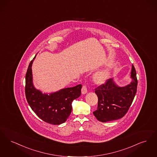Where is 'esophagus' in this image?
I'll list each match as a JSON object with an SVG mask.
<instances>
[{
  "instance_id": "34e87169",
  "label": "esophagus",
  "mask_w": 157,
  "mask_h": 157,
  "mask_svg": "<svg viewBox=\"0 0 157 157\" xmlns=\"http://www.w3.org/2000/svg\"><path fill=\"white\" fill-rule=\"evenodd\" d=\"M87 93V88L86 85H83L82 89V94H86Z\"/></svg>"
}]
</instances>
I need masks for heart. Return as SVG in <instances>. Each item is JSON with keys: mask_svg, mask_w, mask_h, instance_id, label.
Returning <instances> with one entry per match:
<instances>
[{"mask_svg": "<svg viewBox=\"0 0 157 157\" xmlns=\"http://www.w3.org/2000/svg\"><path fill=\"white\" fill-rule=\"evenodd\" d=\"M109 77V71L107 69H104L96 73L93 77V80L97 84H102L105 83Z\"/></svg>", "mask_w": 157, "mask_h": 157, "instance_id": "b5f03b06", "label": "heart"}]
</instances>
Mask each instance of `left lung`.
<instances>
[{"mask_svg":"<svg viewBox=\"0 0 157 157\" xmlns=\"http://www.w3.org/2000/svg\"><path fill=\"white\" fill-rule=\"evenodd\" d=\"M131 77L132 82L124 87L118 86L113 78H109L105 84L95 89L98 97V107L93 114L98 121L105 123L117 120L126 114L137 89L136 70L133 64Z\"/></svg>","mask_w":157,"mask_h":157,"instance_id":"8db88e82","label":"left lung"}]
</instances>
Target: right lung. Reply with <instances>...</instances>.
<instances>
[{"mask_svg": "<svg viewBox=\"0 0 157 157\" xmlns=\"http://www.w3.org/2000/svg\"><path fill=\"white\" fill-rule=\"evenodd\" d=\"M36 57L30 61L26 74L25 94L31 109L44 122L59 125L68 118L72 110V101L81 95L82 84L61 89L51 94H43L35 89L33 84L32 66Z\"/></svg>", "mask_w": 157, "mask_h": 157, "instance_id": "right-lung-1", "label": "right lung"}]
</instances>
